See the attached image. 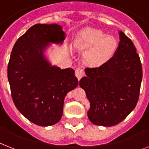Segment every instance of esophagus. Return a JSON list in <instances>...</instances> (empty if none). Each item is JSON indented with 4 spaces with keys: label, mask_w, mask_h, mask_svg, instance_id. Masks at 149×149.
Masks as SVG:
<instances>
[{
    "label": "esophagus",
    "mask_w": 149,
    "mask_h": 149,
    "mask_svg": "<svg viewBox=\"0 0 149 149\" xmlns=\"http://www.w3.org/2000/svg\"><path fill=\"white\" fill-rule=\"evenodd\" d=\"M84 75H85V72H84V70H83V69L77 68V70H76V77L78 78L79 80Z\"/></svg>",
    "instance_id": "obj_1"
}]
</instances>
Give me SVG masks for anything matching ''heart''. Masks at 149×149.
I'll use <instances>...</instances> for the list:
<instances>
[{"mask_svg":"<svg viewBox=\"0 0 149 149\" xmlns=\"http://www.w3.org/2000/svg\"><path fill=\"white\" fill-rule=\"evenodd\" d=\"M77 49L86 50L84 61L91 66H101L109 60L117 48V41L112 36H106L102 31L86 29L75 40Z\"/></svg>","mask_w":149,"mask_h":149,"instance_id":"1","label":"heart"}]
</instances>
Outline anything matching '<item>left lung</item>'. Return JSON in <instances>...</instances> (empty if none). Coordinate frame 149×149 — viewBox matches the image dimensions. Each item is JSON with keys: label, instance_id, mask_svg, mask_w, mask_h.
Returning a JSON list of instances; mask_svg holds the SVG:
<instances>
[{"label": "left lung", "instance_id": "obj_1", "mask_svg": "<svg viewBox=\"0 0 149 149\" xmlns=\"http://www.w3.org/2000/svg\"><path fill=\"white\" fill-rule=\"evenodd\" d=\"M119 43L109 60L95 68H86L79 86L85 90L92 123L113 126L135 109L139 96L142 67L131 40L119 31Z\"/></svg>", "mask_w": 149, "mask_h": 149}]
</instances>
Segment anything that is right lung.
Listing matches in <instances>:
<instances>
[{
    "mask_svg": "<svg viewBox=\"0 0 149 149\" xmlns=\"http://www.w3.org/2000/svg\"><path fill=\"white\" fill-rule=\"evenodd\" d=\"M65 32L56 24H37L16 41L8 66L14 105L31 123L40 126L57 123L65 96L78 86L75 71L52 66L44 51L50 43L62 44Z\"/></svg>",
    "mask_w": 149,
    "mask_h": 149,
    "instance_id": "obj_1",
    "label": "right lung"
}]
</instances>
